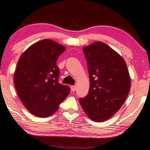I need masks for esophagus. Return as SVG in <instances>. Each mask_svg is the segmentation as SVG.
Returning a JSON list of instances; mask_svg holds the SVG:
<instances>
[{"label":"esophagus","mask_w":150,"mask_h":150,"mask_svg":"<svg viewBox=\"0 0 150 150\" xmlns=\"http://www.w3.org/2000/svg\"><path fill=\"white\" fill-rule=\"evenodd\" d=\"M71 91H72V92H75V90H76V86H71Z\"/></svg>","instance_id":"esophagus-1"}]
</instances>
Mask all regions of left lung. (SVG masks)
<instances>
[{
    "label": "left lung",
    "instance_id": "left-lung-1",
    "mask_svg": "<svg viewBox=\"0 0 150 150\" xmlns=\"http://www.w3.org/2000/svg\"><path fill=\"white\" fill-rule=\"evenodd\" d=\"M90 75V89L79 103L94 122L109 119L125 102L130 78L124 58L107 44L96 41L83 47Z\"/></svg>",
    "mask_w": 150,
    "mask_h": 150
}]
</instances>
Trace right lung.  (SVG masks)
<instances>
[{"label": "right lung", "mask_w": 150, "mask_h": 150, "mask_svg": "<svg viewBox=\"0 0 150 150\" xmlns=\"http://www.w3.org/2000/svg\"><path fill=\"white\" fill-rule=\"evenodd\" d=\"M66 47L50 39L30 45L19 58L14 84L19 98L32 114L45 117L56 112L70 92L58 83L56 61Z\"/></svg>", "instance_id": "add662e5"}]
</instances>
